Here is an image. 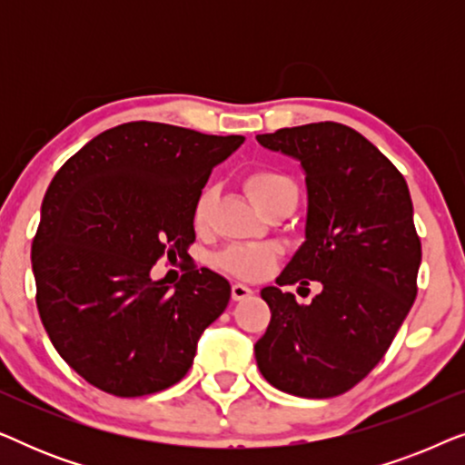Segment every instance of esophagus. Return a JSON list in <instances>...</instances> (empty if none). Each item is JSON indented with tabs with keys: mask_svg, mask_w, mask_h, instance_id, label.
<instances>
[{
	"mask_svg": "<svg viewBox=\"0 0 465 465\" xmlns=\"http://www.w3.org/2000/svg\"><path fill=\"white\" fill-rule=\"evenodd\" d=\"M232 301H245V298H250L253 294L252 288H247L245 283H232Z\"/></svg>",
	"mask_w": 465,
	"mask_h": 465,
	"instance_id": "34e87169",
	"label": "esophagus"
}]
</instances>
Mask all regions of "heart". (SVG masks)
<instances>
[{
  "label": "heart",
  "instance_id": "1",
  "mask_svg": "<svg viewBox=\"0 0 465 465\" xmlns=\"http://www.w3.org/2000/svg\"><path fill=\"white\" fill-rule=\"evenodd\" d=\"M245 190L250 199L256 203L258 209H264L272 203L283 199V196H296L298 188L290 175L277 169H256L245 177ZM215 199H218V186L205 183L196 194L193 205V222L196 228H205L212 218ZM279 250L269 243H253V245H234L228 247L218 256V264L222 269L232 272V275L243 279L264 277L272 269Z\"/></svg>",
  "mask_w": 465,
  "mask_h": 465
}]
</instances>
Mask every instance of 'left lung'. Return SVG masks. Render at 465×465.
Listing matches in <instances>:
<instances>
[{"label": "left lung", "instance_id": "8db88e82", "mask_svg": "<svg viewBox=\"0 0 465 465\" xmlns=\"http://www.w3.org/2000/svg\"><path fill=\"white\" fill-rule=\"evenodd\" d=\"M256 139L307 175L304 243L277 283H322L311 304L275 285L260 292L271 323L253 347L258 368L292 396H341L379 364L415 302L421 241L409 186L351 126L313 123Z\"/></svg>", "mask_w": 465, "mask_h": 465}]
</instances>
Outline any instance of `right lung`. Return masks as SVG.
Returning a JSON list of instances; mask_svg holds the SVG:
<instances>
[{
    "instance_id": "obj_1",
    "label": "right lung",
    "mask_w": 465,
    "mask_h": 465,
    "mask_svg": "<svg viewBox=\"0 0 465 465\" xmlns=\"http://www.w3.org/2000/svg\"><path fill=\"white\" fill-rule=\"evenodd\" d=\"M243 135L126 123L91 139L56 171L31 245L35 302L63 360L120 398L167 390L193 366L231 283L188 266L175 290L152 282L158 258L188 256L193 205Z\"/></svg>"
}]
</instances>
